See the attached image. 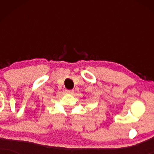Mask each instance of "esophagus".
Returning <instances> with one entry per match:
<instances>
[{
    "instance_id": "34e87169",
    "label": "esophagus",
    "mask_w": 154,
    "mask_h": 154,
    "mask_svg": "<svg viewBox=\"0 0 154 154\" xmlns=\"http://www.w3.org/2000/svg\"><path fill=\"white\" fill-rule=\"evenodd\" d=\"M66 93L71 94L74 93V90H66Z\"/></svg>"
}]
</instances>
